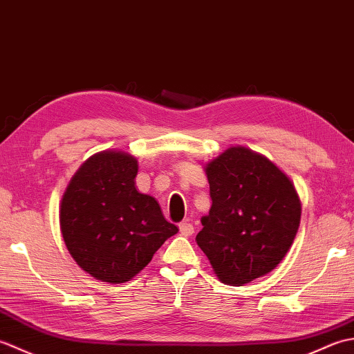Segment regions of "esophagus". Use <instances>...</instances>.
Returning a JSON list of instances; mask_svg holds the SVG:
<instances>
[{
    "label": "esophagus",
    "instance_id": "1",
    "mask_svg": "<svg viewBox=\"0 0 354 354\" xmlns=\"http://www.w3.org/2000/svg\"><path fill=\"white\" fill-rule=\"evenodd\" d=\"M179 232H181V234H183V236H185V237L192 236L193 232H194L193 225H192L189 221H184V222H181V223H179Z\"/></svg>",
    "mask_w": 354,
    "mask_h": 354
}]
</instances>
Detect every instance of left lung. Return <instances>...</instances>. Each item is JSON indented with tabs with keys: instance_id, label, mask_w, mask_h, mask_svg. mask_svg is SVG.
<instances>
[{
	"instance_id": "8db88e82",
	"label": "left lung",
	"mask_w": 354,
	"mask_h": 354,
	"mask_svg": "<svg viewBox=\"0 0 354 354\" xmlns=\"http://www.w3.org/2000/svg\"><path fill=\"white\" fill-rule=\"evenodd\" d=\"M212 208L199 248L225 284L243 286L275 269L301 221L295 185L265 155L231 146L204 165Z\"/></svg>"
}]
</instances>
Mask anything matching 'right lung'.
<instances>
[{
    "label": "right lung",
    "instance_id": "1",
    "mask_svg": "<svg viewBox=\"0 0 354 354\" xmlns=\"http://www.w3.org/2000/svg\"><path fill=\"white\" fill-rule=\"evenodd\" d=\"M137 173L135 156L102 150L80 165L62 196L59 223L66 250L95 280L131 281L178 232L156 199L137 190Z\"/></svg>",
    "mask_w": 354,
    "mask_h": 354
}]
</instances>
